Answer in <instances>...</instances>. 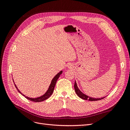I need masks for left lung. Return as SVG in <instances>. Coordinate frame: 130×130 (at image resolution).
<instances>
[{
    "label": "left lung",
    "instance_id": "obj_1",
    "mask_svg": "<svg viewBox=\"0 0 130 130\" xmlns=\"http://www.w3.org/2000/svg\"><path fill=\"white\" fill-rule=\"evenodd\" d=\"M74 89H75V91L77 95L79 96L81 99H84V100H89V101H98V100H100L104 99L105 97H103L101 98H93L92 97H89L87 95H85V94H84L83 93H82V92L80 91V90L78 88L76 84V81H75V84H74Z\"/></svg>",
    "mask_w": 130,
    "mask_h": 130
}]
</instances>
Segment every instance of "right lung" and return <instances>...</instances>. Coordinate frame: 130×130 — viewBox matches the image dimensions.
<instances>
[{"label":"right lung","instance_id":"1","mask_svg":"<svg viewBox=\"0 0 130 130\" xmlns=\"http://www.w3.org/2000/svg\"><path fill=\"white\" fill-rule=\"evenodd\" d=\"M62 72H63L62 71H61V72H60L58 74H57L53 78L52 82H51V84H50V85L49 86V88H48V90H47L46 92L44 94V95H43L42 96H41L40 97L36 98H29V97H27V96H25L24 95V94H22L20 91H19V90L17 87L16 85L14 84L15 87V88H16V89H17L18 92L22 94V95H23V96H24L27 99H28V100H29L30 101H34V102H36V103H38V102L43 101H44V100H46L47 99H48V98L51 95H52V94H53V93L54 92V88H55V85H56V81L58 80V78H59V77H60V75L62 73Z\"/></svg>","mask_w":130,"mask_h":130}]
</instances>
